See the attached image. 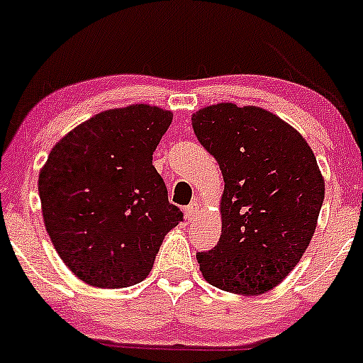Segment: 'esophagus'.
I'll return each instance as SVG.
<instances>
[{
	"label": "esophagus",
	"mask_w": 363,
	"mask_h": 363,
	"mask_svg": "<svg viewBox=\"0 0 363 363\" xmlns=\"http://www.w3.org/2000/svg\"><path fill=\"white\" fill-rule=\"evenodd\" d=\"M199 208H201V206H199L198 201H193V203H191V205H187V206L184 208V213H186L187 222H193L196 216H198Z\"/></svg>",
	"instance_id": "1"
}]
</instances>
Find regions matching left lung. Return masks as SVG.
Wrapping results in <instances>:
<instances>
[{"instance_id": "8db88e82", "label": "left lung", "mask_w": 363, "mask_h": 363, "mask_svg": "<svg viewBox=\"0 0 363 363\" xmlns=\"http://www.w3.org/2000/svg\"><path fill=\"white\" fill-rule=\"evenodd\" d=\"M198 140L223 174L222 235L196 254L208 283L235 294L274 289L315 230L324 181L307 141L259 109L216 104L193 116Z\"/></svg>"}]
</instances>
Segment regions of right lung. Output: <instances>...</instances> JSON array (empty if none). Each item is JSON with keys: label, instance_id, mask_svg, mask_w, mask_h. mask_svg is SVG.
Masks as SVG:
<instances>
[{"label": "right lung", "instance_id": "add662e5", "mask_svg": "<svg viewBox=\"0 0 363 363\" xmlns=\"http://www.w3.org/2000/svg\"><path fill=\"white\" fill-rule=\"evenodd\" d=\"M170 123L172 112L145 104L106 111L49 153L39 174L45 230L89 285L123 289L145 280L165 234L184 218L152 165Z\"/></svg>", "mask_w": 363, "mask_h": 363}]
</instances>
